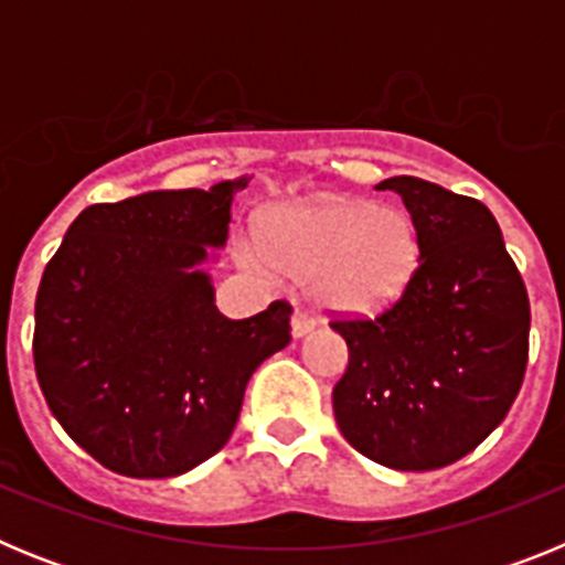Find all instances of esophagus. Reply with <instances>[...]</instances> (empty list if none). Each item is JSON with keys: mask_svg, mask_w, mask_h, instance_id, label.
<instances>
[{"mask_svg": "<svg viewBox=\"0 0 565 565\" xmlns=\"http://www.w3.org/2000/svg\"><path fill=\"white\" fill-rule=\"evenodd\" d=\"M311 328H313V322L306 317V313H299V311L294 313V317H291L294 339H302V337H306V333H311Z\"/></svg>", "mask_w": 565, "mask_h": 565, "instance_id": "34e87169", "label": "esophagus"}]
</instances>
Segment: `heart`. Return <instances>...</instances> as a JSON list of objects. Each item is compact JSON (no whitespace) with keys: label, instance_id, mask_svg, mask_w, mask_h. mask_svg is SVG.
<instances>
[{"label":"heart","instance_id":"b5f03b06","mask_svg":"<svg viewBox=\"0 0 565 565\" xmlns=\"http://www.w3.org/2000/svg\"><path fill=\"white\" fill-rule=\"evenodd\" d=\"M239 266L308 286L322 311L379 313L411 286L418 232L404 209L353 198L291 203L268 214L266 243L237 239Z\"/></svg>","mask_w":565,"mask_h":565}]
</instances>
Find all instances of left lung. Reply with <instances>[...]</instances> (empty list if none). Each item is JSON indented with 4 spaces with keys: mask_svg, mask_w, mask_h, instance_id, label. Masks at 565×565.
<instances>
[{
    "mask_svg": "<svg viewBox=\"0 0 565 565\" xmlns=\"http://www.w3.org/2000/svg\"><path fill=\"white\" fill-rule=\"evenodd\" d=\"M379 189H393L411 212L418 268L376 319L331 322L348 342L333 416L371 461L424 472L476 450L515 402L529 297L481 201L411 174Z\"/></svg>",
    "mask_w": 565,
    "mask_h": 565,
    "instance_id": "obj_1",
    "label": "left lung"
}]
</instances>
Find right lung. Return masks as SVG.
Returning a JSON list of instances; mask_svg holds the SVG:
<instances>
[{"label":"right lung","mask_w":565,"mask_h":565,"mask_svg":"<svg viewBox=\"0 0 565 565\" xmlns=\"http://www.w3.org/2000/svg\"><path fill=\"white\" fill-rule=\"evenodd\" d=\"M248 174L78 214L42 274L33 362L73 441L118 476H183L232 438L246 384L291 342V308L214 306L206 266Z\"/></svg>","instance_id":"right-lung-1"}]
</instances>
